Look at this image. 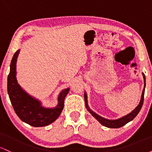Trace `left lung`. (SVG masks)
I'll list each match as a JSON object with an SVG mask.
<instances>
[{"mask_svg":"<svg viewBox=\"0 0 152 152\" xmlns=\"http://www.w3.org/2000/svg\"><path fill=\"white\" fill-rule=\"evenodd\" d=\"M143 77H144V89H143L142 91V97H141V100L140 102H139V105H138L137 107L134 109L132 112L129 113V114L126 115V116H123V117L118 118V119L116 120H110V119H107V118H105L102 116H99L97 114H96L95 112H94L91 109L88 107V101H87V95L86 93L85 92L84 93V99H85V104H86V107L87 110L90 112V114L94 116L96 119L98 121L99 123H101L103 126L108 127V128H120V127L124 126L125 124H126L128 122H129L131 121L134 119V118L137 116V115L139 114V112L140 111L141 109H142L143 103H144V91H145V86H146V78H145V75H144V73L142 74Z\"/></svg>","mask_w":152,"mask_h":152,"instance_id":"8db88e82","label":"left lung"}]
</instances>
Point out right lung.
<instances>
[{
	"label": "right lung",
	"instance_id": "obj_1",
	"mask_svg": "<svg viewBox=\"0 0 152 152\" xmlns=\"http://www.w3.org/2000/svg\"><path fill=\"white\" fill-rule=\"evenodd\" d=\"M20 50L13 55L8 76V94L15 112L20 119L34 127L45 126L53 123L60 116L64 106V99L70 88L61 92L58 105L55 108H46L41 102L26 93L16 79V61Z\"/></svg>",
	"mask_w": 152,
	"mask_h": 152
}]
</instances>
